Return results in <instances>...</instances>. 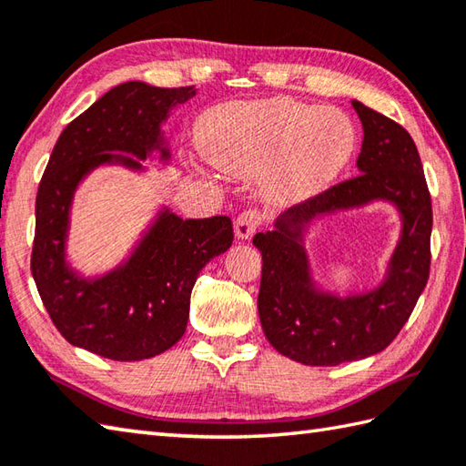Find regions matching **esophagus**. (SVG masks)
I'll list each match as a JSON object with an SVG mask.
<instances>
[{"mask_svg": "<svg viewBox=\"0 0 466 466\" xmlns=\"http://www.w3.org/2000/svg\"><path fill=\"white\" fill-rule=\"evenodd\" d=\"M258 226H260V216L258 214L252 212V210L242 212L238 218H236V222H234L236 238H238V240H250L252 236H254V232L258 230Z\"/></svg>", "mask_w": 466, "mask_h": 466, "instance_id": "1", "label": "esophagus"}]
</instances>
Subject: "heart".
Segmentation results:
<instances>
[{
    "mask_svg": "<svg viewBox=\"0 0 466 466\" xmlns=\"http://www.w3.org/2000/svg\"><path fill=\"white\" fill-rule=\"evenodd\" d=\"M354 140L342 112L289 97L216 106L198 122L204 160L230 176L258 174L262 200L274 208L324 192L349 164Z\"/></svg>",
    "mask_w": 466,
    "mask_h": 466,
    "instance_id": "obj_1",
    "label": "heart"
}]
</instances>
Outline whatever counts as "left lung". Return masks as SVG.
Segmentation results:
<instances>
[{
	"instance_id": "1",
	"label": "left lung",
	"mask_w": 466,
	"mask_h": 466,
	"mask_svg": "<svg viewBox=\"0 0 466 466\" xmlns=\"http://www.w3.org/2000/svg\"><path fill=\"white\" fill-rule=\"evenodd\" d=\"M362 124L359 176L290 208L254 236L262 254L258 314L280 354L309 366H336L382 352L412 314L429 280L432 206L417 146L402 126L352 100ZM389 203L400 238L370 289L339 293L315 279L309 232L344 211Z\"/></svg>"
}]
</instances>
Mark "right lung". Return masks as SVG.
I'll return each instance as SVG.
<instances>
[{"instance_id":"obj_1","label":"right lung","mask_w":466,"mask_h":466,"mask_svg":"<svg viewBox=\"0 0 466 466\" xmlns=\"http://www.w3.org/2000/svg\"><path fill=\"white\" fill-rule=\"evenodd\" d=\"M196 96L194 86L156 87L124 82L67 124L35 198L32 274L47 314L64 339L110 360L152 359L182 339L190 294L204 266L232 246L228 216L184 220L160 204L124 258L86 274L69 256L76 194L90 174L117 166L172 160L162 126Z\"/></svg>"}]
</instances>
